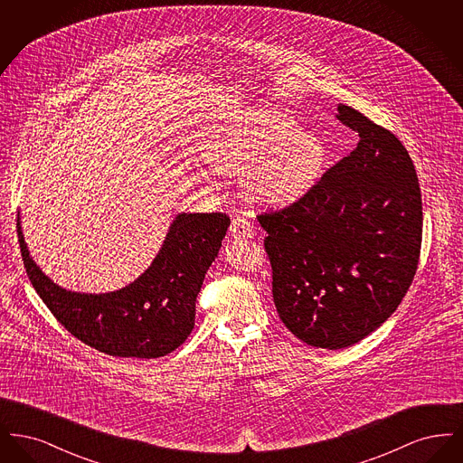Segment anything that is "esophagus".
I'll return each mask as SVG.
<instances>
[{
  "label": "esophagus",
  "instance_id": "34e87169",
  "mask_svg": "<svg viewBox=\"0 0 463 463\" xmlns=\"http://www.w3.org/2000/svg\"><path fill=\"white\" fill-rule=\"evenodd\" d=\"M231 234L236 236V238H251L255 234V229L253 225L248 222V219L244 217H234L231 222V227H229Z\"/></svg>",
  "mask_w": 463,
  "mask_h": 463
}]
</instances>
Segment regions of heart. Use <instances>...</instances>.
Here are the masks:
<instances>
[{"mask_svg":"<svg viewBox=\"0 0 463 463\" xmlns=\"http://www.w3.org/2000/svg\"><path fill=\"white\" fill-rule=\"evenodd\" d=\"M293 129V121L270 112L257 127L225 140L210 161L223 175L242 176L246 189L264 203L293 201L319 175L325 159L316 135Z\"/></svg>","mask_w":463,"mask_h":463,"instance_id":"1","label":"heart"}]
</instances>
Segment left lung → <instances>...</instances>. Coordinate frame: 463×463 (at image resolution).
Returning a JSON list of instances; mask_svg holds the SVG:
<instances>
[{
  "mask_svg": "<svg viewBox=\"0 0 463 463\" xmlns=\"http://www.w3.org/2000/svg\"><path fill=\"white\" fill-rule=\"evenodd\" d=\"M338 119L359 133L353 153L297 201L257 215L281 321L328 351L391 317L413 283L423 225L419 176L401 140L349 106H338Z\"/></svg>",
  "mask_w": 463,
  "mask_h": 463,
  "instance_id": "left-lung-1",
  "label": "left lung"
}]
</instances>
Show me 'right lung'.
Instances as JSON below:
<instances>
[{
    "label": "right lung",
    "mask_w": 463,
    "mask_h": 463,
    "mask_svg": "<svg viewBox=\"0 0 463 463\" xmlns=\"http://www.w3.org/2000/svg\"><path fill=\"white\" fill-rule=\"evenodd\" d=\"M229 223L222 212L180 213L151 267L106 295L57 287L29 257L21 223L17 234L31 285L71 335L99 353L155 359L174 353L194 328L199 289Z\"/></svg>",
    "instance_id": "right-lung-1"
}]
</instances>
